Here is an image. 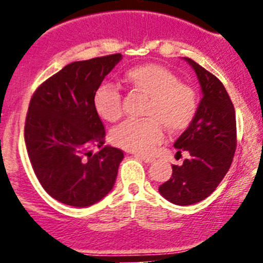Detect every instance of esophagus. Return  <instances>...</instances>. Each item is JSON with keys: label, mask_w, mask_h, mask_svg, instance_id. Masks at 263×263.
<instances>
[{"label": "esophagus", "mask_w": 263, "mask_h": 263, "mask_svg": "<svg viewBox=\"0 0 263 263\" xmlns=\"http://www.w3.org/2000/svg\"><path fill=\"white\" fill-rule=\"evenodd\" d=\"M136 157H137V158H140V159H142V161H143V162H146V163H152L153 161H155V158H153V157H151V156H143V155H136Z\"/></svg>", "instance_id": "34e87169"}]
</instances>
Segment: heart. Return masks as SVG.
Listing matches in <instances>:
<instances>
[{
  "label": "heart",
  "mask_w": 263,
  "mask_h": 263,
  "mask_svg": "<svg viewBox=\"0 0 263 263\" xmlns=\"http://www.w3.org/2000/svg\"><path fill=\"white\" fill-rule=\"evenodd\" d=\"M123 80L135 91L148 95L143 108L146 119L127 120L111 132L117 147L129 152L152 151L164 137L163 126L179 132L192 123L197 114L198 98L192 86L179 83L170 69L157 64L132 66ZM93 107L105 121L115 122L123 115L122 91L111 83H102L93 92Z\"/></svg>",
  "instance_id": "heart-1"
}]
</instances>
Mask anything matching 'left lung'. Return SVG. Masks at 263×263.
<instances>
[{"mask_svg": "<svg viewBox=\"0 0 263 263\" xmlns=\"http://www.w3.org/2000/svg\"><path fill=\"white\" fill-rule=\"evenodd\" d=\"M201 86L200 104L189 127L176 141L178 153L189 152L182 165H172L173 173L159 186L171 203L192 205L204 200L224 179L236 151V115L225 86L194 60L185 58Z\"/></svg>", "mask_w": 263, "mask_h": 263, "instance_id": "left-lung-1", "label": "left lung"}]
</instances>
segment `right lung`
Wrapping results in <instances>:
<instances>
[{
    "label": "right lung",
    "instance_id": "obj_1",
    "mask_svg": "<svg viewBox=\"0 0 263 263\" xmlns=\"http://www.w3.org/2000/svg\"><path fill=\"white\" fill-rule=\"evenodd\" d=\"M121 58L116 53L70 63L43 81L29 101L27 153L41 185L60 203L85 208L112 189L123 152L105 146L93 92Z\"/></svg>",
    "mask_w": 263,
    "mask_h": 263
}]
</instances>
